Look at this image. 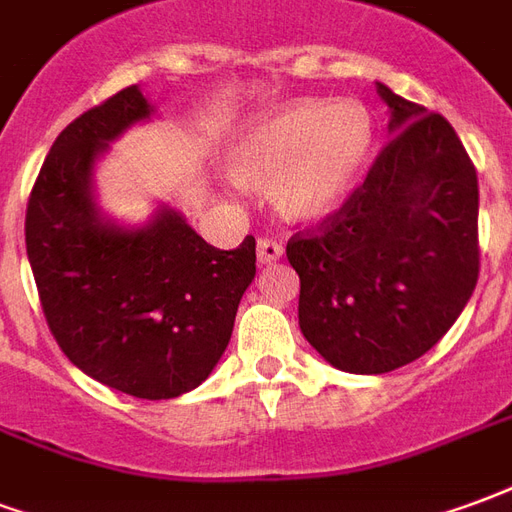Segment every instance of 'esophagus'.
Segmentation results:
<instances>
[{
    "label": "esophagus",
    "mask_w": 512,
    "mask_h": 512,
    "mask_svg": "<svg viewBox=\"0 0 512 512\" xmlns=\"http://www.w3.org/2000/svg\"><path fill=\"white\" fill-rule=\"evenodd\" d=\"M256 251H259L261 264H272V261H278L283 256V245L278 240H272V237H261Z\"/></svg>",
    "instance_id": "1"
}]
</instances>
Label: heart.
Wrapping results in <instances>:
<instances>
[{
    "label": "heart",
    "instance_id": "b5f03b06",
    "mask_svg": "<svg viewBox=\"0 0 512 512\" xmlns=\"http://www.w3.org/2000/svg\"><path fill=\"white\" fill-rule=\"evenodd\" d=\"M376 125L357 100H297L261 117L234 149L242 182L267 188L292 220L335 215L360 185L374 158Z\"/></svg>",
    "mask_w": 512,
    "mask_h": 512
}]
</instances>
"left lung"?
Masks as SVG:
<instances>
[{
	"instance_id": "left-lung-1",
	"label": "left lung",
	"mask_w": 512,
	"mask_h": 512,
	"mask_svg": "<svg viewBox=\"0 0 512 512\" xmlns=\"http://www.w3.org/2000/svg\"><path fill=\"white\" fill-rule=\"evenodd\" d=\"M390 141L341 210L294 234L300 330L349 374L423 357L475 292L477 171L442 114L379 84Z\"/></svg>"
}]
</instances>
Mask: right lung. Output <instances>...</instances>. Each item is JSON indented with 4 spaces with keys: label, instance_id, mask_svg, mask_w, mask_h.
<instances>
[{
    "label": "right lung",
    "instance_id": "1",
    "mask_svg": "<svg viewBox=\"0 0 512 512\" xmlns=\"http://www.w3.org/2000/svg\"><path fill=\"white\" fill-rule=\"evenodd\" d=\"M149 114L128 87L59 133L26 204V256L67 360L119 393L166 401L199 387L226 352L256 240L212 248L169 207L141 229L100 218L95 160Z\"/></svg>",
    "mask_w": 512,
    "mask_h": 512
}]
</instances>
